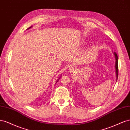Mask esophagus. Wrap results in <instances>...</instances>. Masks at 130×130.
Listing matches in <instances>:
<instances>
[{
    "label": "esophagus",
    "mask_w": 130,
    "mask_h": 130,
    "mask_svg": "<svg viewBox=\"0 0 130 130\" xmlns=\"http://www.w3.org/2000/svg\"><path fill=\"white\" fill-rule=\"evenodd\" d=\"M69 70L70 72H74L75 70V68L74 67H70L69 68Z\"/></svg>",
    "instance_id": "esophagus-1"
}]
</instances>
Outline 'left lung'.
<instances>
[{"label":"left lung","instance_id":"obj_1","mask_svg":"<svg viewBox=\"0 0 130 130\" xmlns=\"http://www.w3.org/2000/svg\"><path fill=\"white\" fill-rule=\"evenodd\" d=\"M114 54L115 55V58H116V77H117V81L118 79V58L117 54L114 52Z\"/></svg>","mask_w":130,"mask_h":130}]
</instances>
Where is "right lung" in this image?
Here are the masks:
<instances>
[{
	"label": "right lung",
	"instance_id": "right-lung-1",
	"mask_svg": "<svg viewBox=\"0 0 130 130\" xmlns=\"http://www.w3.org/2000/svg\"><path fill=\"white\" fill-rule=\"evenodd\" d=\"M31 27H32V26H31V27H29V28H28V29H30V28H31Z\"/></svg>",
	"mask_w": 130,
	"mask_h": 130
}]
</instances>
